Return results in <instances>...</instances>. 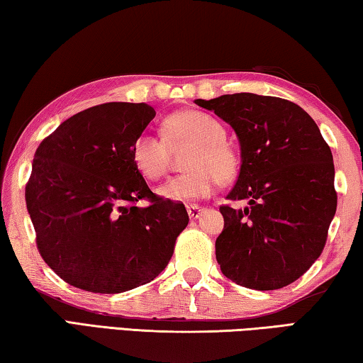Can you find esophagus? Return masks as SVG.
I'll return each instance as SVG.
<instances>
[{
  "instance_id": "34e87169",
  "label": "esophagus",
  "mask_w": 363,
  "mask_h": 363,
  "mask_svg": "<svg viewBox=\"0 0 363 363\" xmlns=\"http://www.w3.org/2000/svg\"><path fill=\"white\" fill-rule=\"evenodd\" d=\"M187 213L190 219H199L201 216V213H203V208L196 205H187Z\"/></svg>"
}]
</instances>
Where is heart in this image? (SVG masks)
Listing matches in <instances>:
<instances>
[{"label":"heart","mask_w":363,"mask_h":363,"mask_svg":"<svg viewBox=\"0 0 363 363\" xmlns=\"http://www.w3.org/2000/svg\"><path fill=\"white\" fill-rule=\"evenodd\" d=\"M167 138L150 131L140 133L133 144V160L147 179L157 181L167 173L169 144H190L184 174L171 177L160 187V195L174 201L206 199L218 181H230L237 173L238 158L225 143V130L211 115L186 110L168 118Z\"/></svg>","instance_id":"1"}]
</instances>
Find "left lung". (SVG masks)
I'll list each match as a JSON object with an SVG mask.
<instances>
[{
    "label": "left lung",
    "mask_w": 363,
    "mask_h": 363,
    "mask_svg": "<svg viewBox=\"0 0 363 363\" xmlns=\"http://www.w3.org/2000/svg\"><path fill=\"white\" fill-rule=\"evenodd\" d=\"M235 131L240 174L224 205L216 259L227 279L279 290L317 261L336 213L335 164L311 115L294 102L251 93L196 99Z\"/></svg>",
    "instance_id": "8db88e82"
}]
</instances>
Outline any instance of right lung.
I'll return each instance as SVG.
<instances>
[{"instance_id": "1", "label": "right lung", "mask_w": 363, "mask_h": 363, "mask_svg": "<svg viewBox=\"0 0 363 363\" xmlns=\"http://www.w3.org/2000/svg\"><path fill=\"white\" fill-rule=\"evenodd\" d=\"M155 116L147 104L107 102L60 123L35 152L27 210L43 259L93 293L149 284L189 224L186 206L152 192L133 144ZM147 199L150 206L136 207Z\"/></svg>"}]
</instances>
